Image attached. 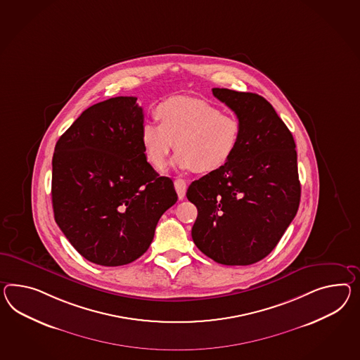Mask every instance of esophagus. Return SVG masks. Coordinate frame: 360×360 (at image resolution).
<instances>
[{
  "mask_svg": "<svg viewBox=\"0 0 360 360\" xmlns=\"http://www.w3.org/2000/svg\"><path fill=\"white\" fill-rule=\"evenodd\" d=\"M175 189L179 195V200H183L185 197V192H186V183L183 179H176Z\"/></svg>",
  "mask_w": 360,
  "mask_h": 360,
  "instance_id": "obj_1",
  "label": "esophagus"
}]
</instances>
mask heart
Segmentation results:
<instances>
[{
  "label": "heart",
  "mask_w": 360,
  "mask_h": 360,
  "mask_svg": "<svg viewBox=\"0 0 360 360\" xmlns=\"http://www.w3.org/2000/svg\"><path fill=\"white\" fill-rule=\"evenodd\" d=\"M159 124L146 121L141 139L148 162L162 168L175 145L174 165L207 174L235 155L241 139L239 120L201 99L172 96L158 104Z\"/></svg>",
  "instance_id": "heart-1"
}]
</instances>
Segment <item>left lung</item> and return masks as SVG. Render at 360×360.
<instances>
[{
    "instance_id": "8db88e82",
    "label": "left lung",
    "mask_w": 360,
    "mask_h": 360,
    "mask_svg": "<svg viewBox=\"0 0 360 360\" xmlns=\"http://www.w3.org/2000/svg\"><path fill=\"white\" fill-rule=\"evenodd\" d=\"M241 125L239 148L221 169L194 180L197 248L221 265H252L276 248L300 202L295 141L257 94L212 89Z\"/></svg>"
}]
</instances>
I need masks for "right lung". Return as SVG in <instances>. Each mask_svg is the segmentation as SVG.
I'll return each instance as SVG.
<instances>
[{"mask_svg":"<svg viewBox=\"0 0 360 360\" xmlns=\"http://www.w3.org/2000/svg\"><path fill=\"white\" fill-rule=\"evenodd\" d=\"M134 96L82 112L57 141L52 159L55 221L90 262L121 266L148 250L158 221L177 201L174 181L148 163Z\"/></svg>","mask_w":360,"mask_h":360,"instance_id":"add662e5","label":"right lung"}]
</instances>
